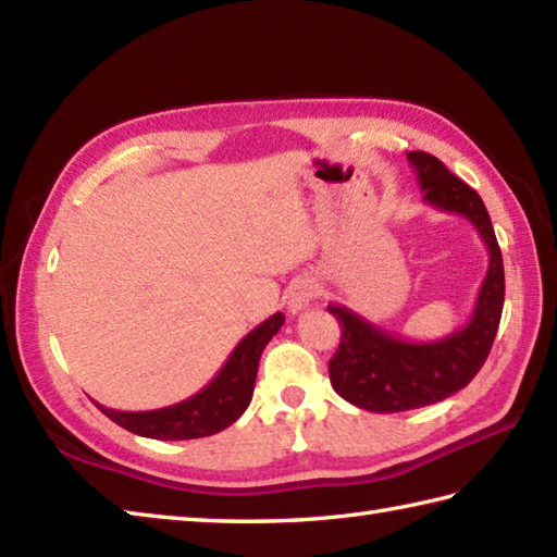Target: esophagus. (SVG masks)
Masks as SVG:
<instances>
[{"label": "esophagus", "mask_w": 557, "mask_h": 557, "mask_svg": "<svg viewBox=\"0 0 557 557\" xmlns=\"http://www.w3.org/2000/svg\"><path fill=\"white\" fill-rule=\"evenodd\" d=\"M315 294H319V289H315L311 280L292 282V287L287 289V309H289V313H299L304 309H309Z\"/></svg>", "instance_id": "1"}]
</instances>
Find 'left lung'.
Masks as SVG:
<instances>
[{"label": "left lung", "mask_w": 557, "mask_h": 557, "mask_svg": "<svg viewBox=\"0 0 557 557\" xmlns=\"http://www.w3.org/2000/svg\"><path fill=\"white\" fill-rule=\"evenodd\" d=\"M408 161L418 173L424 202L466 216L487 246L490 263L471 319L440 341H406L343 304H331L329 311L343 329L341 347L329 364L331 384L337 396L369 412L424 408L471 384L493 347L505 304L503 253L481 195L428 151H408Z\"/></svg>", "instance_id": "8db88e82"}]
</instances>
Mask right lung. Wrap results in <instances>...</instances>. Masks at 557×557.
<instances>
[{"label": "right lung", "mask_w": 557, "mask_h": 557, "mask_svg": "<svg viewBox=\"0 0 557 557\" xmlns=\"http://www.w3.org/2000/svg\"><path fill=\"white\" fill-rule=\"evenodd\" d=\"M282 323H285V315L277 311L256 325L234 347V352L228 355L224 367L216 372L210 384L195 396L176 403V406L145 412H125L106 408L94 400L96 408L106 418L120 424V428L149 440L178 442L210 437V434L222 432L244 416L250 398H253L260 355H263L265 345L272 341V335L282 329Z\"/></svg>", "instance_id": "right-lung-1"}]
</instances>
